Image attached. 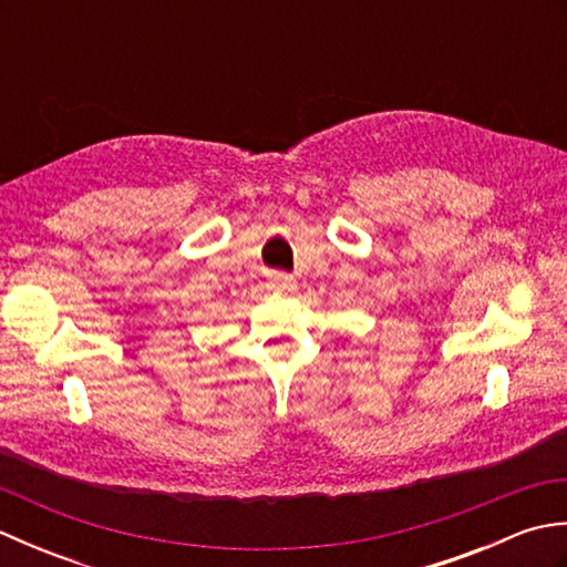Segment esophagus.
<instances>
[{"instance_id":"34e87169","label":"esophagus","mask_w":567,"mask_h":567,"mask_svg":"<svg viewBox=\"0 0 567 567\" xmlns=\"http://www.w3.org/2000/svg\"><path fill=\"white\" fill-rule=\"evenodd\" d=\"M272 287H275V290L277 292H295V280H292V277H277V280L272 282Z\"/></svg>"}]
</instances>
